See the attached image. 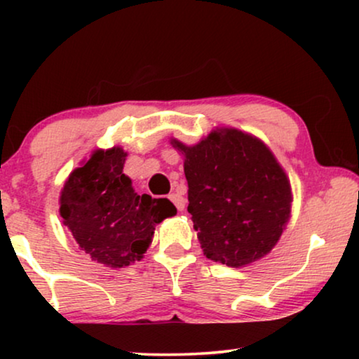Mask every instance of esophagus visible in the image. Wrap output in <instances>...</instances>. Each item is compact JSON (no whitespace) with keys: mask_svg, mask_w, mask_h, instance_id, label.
Masks as SVG:
<instances>
[{"mask_svg":"<svg viewBox=\"0 0 359 359\" xmlns=\"http://www.w3.org/2000/svg\"><path fill=\"white\" fill-rule=\"evenodd\" d=\"M170 201L176 205V209H178V210H183L184 209L186 201H184V198L180 193H171L170 194Z\"/></svg>","mask_w":359,"mask_h":359,"instance_id":"obj_1","label":"esophagus"}]
</instances>
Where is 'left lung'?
Returning a JSON list of instances; mask_svg holds the SVG:
<instances>
[{
    "label": "left lung",
    "mask_w": 359,
    "mask_h": 359,
    "mask_svg": "<svg viewBox=\"0 0 359 359\" xmlns=\"http://www.w3.org/2000/svg\"><path fill=\"white\" fill-rule=\"evenodd\" d=\"M184 156L188 212L205 257L232 268L271 252L291 219L286 171L258 137L217 127L198 144L171 139Z\"/></svg>",
    "instance_id": "1"
}]
</instances>
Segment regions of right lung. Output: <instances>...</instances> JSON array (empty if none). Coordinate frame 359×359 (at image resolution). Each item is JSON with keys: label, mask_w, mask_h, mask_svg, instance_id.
Wrapping results in <instances>:
<instances>
[{"label": "right lung", "mask_w": 359, "mask_h": 359, "mask_svg": "<svg viewBox=\"0 0 359 359\" xmlns=\"http://www.w3.org/2000/svg\"><path fill=\"white\" fill-rule=\"evenodd\" d=\"M122 147L97 149L68 176L60 191V217L73 238L107 268L140 262L150 247L155 225L173 217L168 199L139 196L124 175Z\"/></svg>", "instance_id": "add662e5"}]
</instances>
